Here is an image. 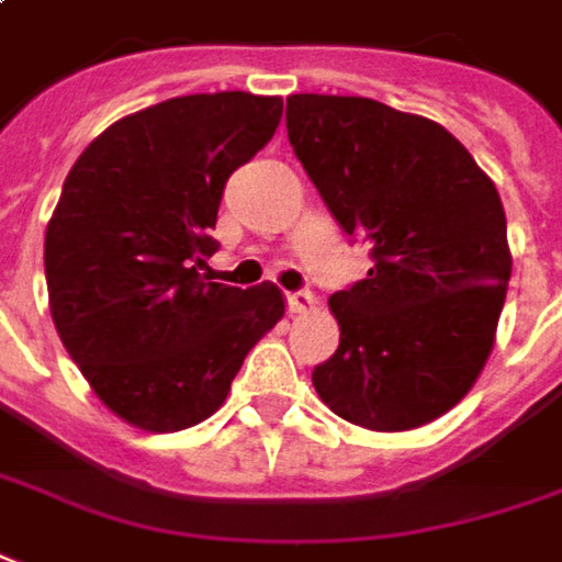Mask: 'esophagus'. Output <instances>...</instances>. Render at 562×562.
Instances as JSON below:
<instances>
[{"label":"esophagus","mask_w":562,"mask_h":562,"mask_svg":"<svg viewBox=\"0 0 562 562\" xmlns=\"http://www.w3.org/2000/svg\"><path fill=\"white\" fill-rule=\"evenodd\" d=\"M288 308L293 315H306L315 308V296L308 290H296V293H288Z\"/></svg>","instance_id":"34e87169"}]
</instances>
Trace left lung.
<instances>
[{"mask_svg": "<svg viewBox=\"0 0 562 562\" xmlns=\"http://www.w3.org/2000/svg\"><path fill=\"white\" fill-rule=\"evenodd\" d=\"M288 138L374 262L330 296L340 346L312 383L349 424L424 427L464 398L495 342L510 281L498 188L439 123L374 98L290 95Z\"/></svg>", "mask_w": 562, "mask_h": 562, "instance_id": "8db88e82", "label": "left lung"}]
</instances>
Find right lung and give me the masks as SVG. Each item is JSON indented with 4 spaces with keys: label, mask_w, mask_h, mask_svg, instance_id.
Segmentation results:
<instances>
[{
    "label": "right lung",
    "mask_w": 562,
    "mask_h": 562,
    "mask_svg": "<svg viewBox=\"0 0 562 562\" xmlns=\"http://www.w3.org/2000/svg\"><path fill=\"white\" fill-rule=\"evenodd\" d=\"M284 101L182 95L116 120L64 179L45 228L48 306L95 395L132 427L176 432L220 408L284 315L274 284L201 269L228 176L269 145Z\"/></svg>",
    "instance_id": "right-lung-1"
}]
</instances>
